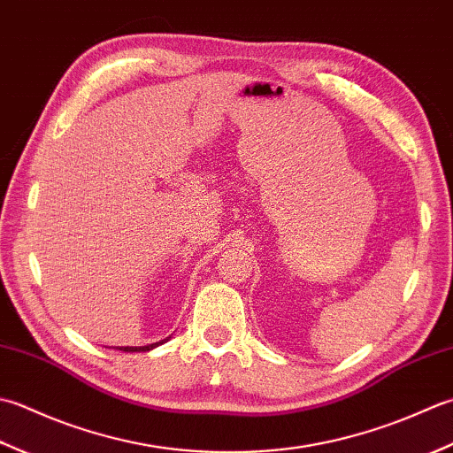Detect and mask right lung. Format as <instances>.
<instances>
[{
  "label": "right lung",
  "instance_id": "1",
  "mask_svg": "<svg viewBox=\"0 0 453 453\" xmlns=\"http://www.w3.org/2000/svg\"><path fill=\"white\" fill-rule=\"evenodd\" d=\"M172 336L160 340V342H154V344H146V346H117V349H121V352H150V349L162 346L164 342H168Z\"/></svg>",
  "mask_w": 453,
  "mask_h": 453
}]
</instances>
